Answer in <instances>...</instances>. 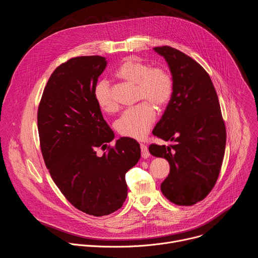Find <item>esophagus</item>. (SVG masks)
Returning a JSON list of instances; mask_svg holds the SVG:
<instances>
[{
    "instance_id": "1",
    "label": "esophagus",
    "mask_w": 258,
    "mask_h": 258,
    "mask_svg": "<svg viewBox=\"0 0 258 258\" xmlns=\"http://www.w3.org/2000/svg\"><path fill=\"white\" fill-rule=\"evenodd\" d=\"M140 146H141V151H142V157H143L144 159L149 158L150 153H149V151H148V148H147V145L144 144V143H142Z\"/></svg>"
}]
</instances>
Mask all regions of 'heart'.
<instances>
[{
  "label": "heart",
  "instance_id": "1",
  "mask_svg": "<svg viewBox=\"0 0 258 258\" xmlns=\"http://www.w3.org/2000/svg\"><path fill=\"white\" fill-rule=\"evenodd\" d=\"M115 76L137 85V99L147 101L125 110L116 120L115 127L123 137L137 140L144 139L148 135L156 118L152 104L157 107H164L171 98L172 77L164 67H150L149 64L133 59L124 60L116 69ZM94 98L103 111L112 112L116 109L111 90L105 81H101L95 86Z\"/></svg>",
  "mask_w": 258,
  "mask_h": 258
}]
</instances>
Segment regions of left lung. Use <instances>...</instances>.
Segmentation results:
<instances>
[{"label": "left lung", "instance_id": "8db88e82", "mask_svg": "<svg viewBox=\"0 0 258 258\" xmlns=\"http://www.w3.org/2000/svg\"><path fill=\"white\" fill-rule=\"evenodd\" d=\"M170 69L173 91L153 135L172 144H152L153 156L165 158L170 170L162 194L176 205L203 200L214 187L226 149V125L210 77L194 59L174 48L156 47Z\"/></svg>", "mask_w": 258, "mask_h": 258}]
</instances>
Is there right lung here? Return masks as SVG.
<instances>
[{"mask_svg":"<svg viewBox=\"0 0 258 258\" xmlns=\"http://www.w3.org/2000/svg\"><path fill=\"white\" fill-rule=\"evenodd\" d=\"M106 66L101 56L62 63L51 75L38 110L41 150L54 182L73 206L94 216L122 206L127 196L125 173L141 157L139 143L131 138H120L97 155V148L114 139L94 98Z\"/></svg>","mask_w":258,"mask_h":258,"instance_id":"obj_1","label":"right lung"}]
</instances>
